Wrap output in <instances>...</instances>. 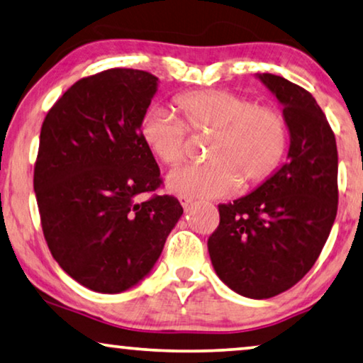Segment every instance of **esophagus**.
I'll list each match as a JSON object with an SVG mask.
<instances>
[{
    "label": "esophagus",
    "instance_id": "34e87169",
    "mask_svg": "<svg viewBox=\"0 0 363 363\" xmlns=\"http://www.w3.org/2000/svg\"><path fill=\"white\" fill-rule=\"evenodd\" d=\"M179 202H181V205H182L184 208H187L189 203L192 202V197H189V196H179Z\"/></svg>",
    "mask_w": 363,
    "mask_h": 363
}]
</instances>
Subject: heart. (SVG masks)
Masks as SVG:
<instances>
[{"label":"heart","instance_id":"obj_1","mask_svg":"<svg viewBox=\"0 0 363 363\" xmlns=\"http://www.w3.org/2000/svg\"><path fill=\"white\" fill-rule=\"evenodd\" d=\"M177 118L151 109L140 133L150 153L167 167L187 158L189 132L207 137L208 163L174 171L167 179L176 194L189 197H223L238 187L261 186L275 174L289 150V122L272 106L257 104L228 89L187 91L174 97Z\"/></svg>","mask_w":363,"mask_h":363}]
</instances>
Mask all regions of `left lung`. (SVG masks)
I'll use <instances>...</instances> for the list:
<instances>
[{"instance_id": "1", "label": "left lung", "mask_w": 363, "mask_h": 363, "mask_svg": "<svg viewBox=\"0 0 363 363\" xmlns=\"http://www.w3.org/2000/svg\"><path fill=\"white\" fill-rule=\"evenodd\" d=\"M259 78L284 104L290 160L250 196L220 203L207 242L218 277L254 300L284 294L310 272L339 202L336 137L316 99L277 74Z\"/></svg>"}]
</instances>
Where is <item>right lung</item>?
Wrapping results in <instances>:
<instances>
[{"instance_id": "1", "label": "right lung", "mask_w": 363, "mask_h": 363, "mask_svg": "<svg viewBox=\"0 0 363 363\" xmlns=\"http://www.w3.org/2000/svg\"><path fill=\"white\" fill-rule=\"evenodd\" d=\"M155 74L111 68L84 77L42 123L34 191L48 250L69 277L118 294L158 261L182 215L163 186L140 125L156 93ZM140 193H151L143 203Z\"/></svg>"}]
</instances>
